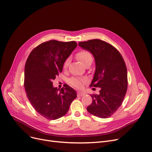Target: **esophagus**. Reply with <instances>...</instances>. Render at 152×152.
Listing matches in <instances>:
<instances>
[{"mask_svg": "<svg viewBox=\"0 0 152 152\" xmlns=\"http://www.w3.org/2000/svg\"><path fill=\"white\" fill-rule=\"evenodd\" d=\"M85 92H77V96L79 97H81L83 96L84 95H85Z\"/></svg>", "mask_w": 152, "mask_h": 152, "instance_id": "esophagus-1", "label": "esophagus"}]
</instances>
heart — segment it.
Returning a JSON list of instances; mask_svg holds the SVG:
<instances>
[{
    "instance_id": "obj_1",
    "label": "heart",
    "mask_w": 152,
    "mask_h": 152,
    "mask_svg": "<svg viewBox=\"0 0 152 152\" xmlns=\"http://www.w3.org/2000/svg\"><path fill=\"white\" fill-rule=\"evenodd\" d=\"M76 58L77 60L80 61V62L84 66H85L87 64H91L92 62V56L91 53L90 52L86 50H83L77 53L76 55ZM69 62H70L69 58H67L66 60L64 61L63 63V68L64 69H66L68 67ZM84 81H85L84 79L77 77H71L68 81L69 83L71 86L78 89L82 88Z\"/></svg>"
}]
</instances>
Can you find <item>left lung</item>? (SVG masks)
Here are the masks:
<instances>
[{
  "instance_id": "left-lung-1",
  "label": "left lung",
  "mask_w": 152,
  "mask_h": 152,
  "mask_svg": "<svg viewBox=\"0 0 152 152\" xmlns=\"http://www.w3.org/2000/svg\"><path fill=\"white\" fill-rule=\"evenodd\" d=\"M83 50L93 55L96 69L91 86L101 88L99 94L91 95L92 102L87 110L105 118L119 107L127 89V71L123 58L114 47L101 39L79 42Z\"/></svg>"
}]
</instances>
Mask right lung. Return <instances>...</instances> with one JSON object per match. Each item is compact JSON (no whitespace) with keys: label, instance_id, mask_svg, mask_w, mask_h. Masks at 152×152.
<instances>
[{"label":"right lung","instance_id":"1","mask_svg":"<svg viewBox=\"0 0 152 152\" xmlns=\"http://www.w3.org/2000/svg\"><path fill=\"white\" fill-rule=\"evenodd\" d=\"M77 43L50 40L31 51L25 66L24 86L32 106L41 115L56 120L68 113L72 101L77 97L68 85L61 90L53 87L52 81L62 72L64 61Z\"/></svg>","mask_w":152,"mask_h":152}]
</instances>
